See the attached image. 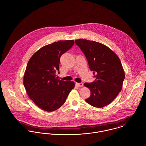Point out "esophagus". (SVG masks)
I'll list each match as a JSON object with an SVG mask.
<instances>
[{
    "label": "esophagus",
    "mask_w": 146,
    "mask_h": 146,
    "mask_svg": "<svg viewBox=\"0 0 146 146\" xmlns=\"http://www.w3.org/2000/svg\"><path fill=\"white\" fill-rule=\"evenodd\" d=\"M76 85L78 86H79V87H82L83 86H84V84L83 83H77L76 84Z\"/></svg>",
    "instance_id": "esophagus-1"
}]
</instances>
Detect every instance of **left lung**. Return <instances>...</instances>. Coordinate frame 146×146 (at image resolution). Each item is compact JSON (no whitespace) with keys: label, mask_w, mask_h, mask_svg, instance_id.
I'll return each instance as SVG.
<instances>
[{"label":"left lung","mask_w":146,"mask_h":146,"mask_svg":"<svg viewBox=\"0 0 146 146\" xmlns=\"http://www.w3.org/2000/svg\"><path fill=\"white\" fill-rule=\"evenodd\" d=\"M76 44L87 58L95 80L85 83L91 91L86 102L91 106L102 108L110 104L121 91L125 72L116 54L109 47L100 43L79 39Z\"/></svg>","instance_id":"left-lung-1"}]
</instances>
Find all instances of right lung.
I'll return each mask as SVG.
<instances>
[{"mask_svg":"<svg viewBox=\"0 0 146 146\" xmlns=\"http://www.w3.org/2000/svg\"><path fill=\"white\" fill-rule=\"evenodd\" d=\"M74 44V40H58L43 46L30 58L24 85L30 98L40 109L52 112L61 107L74 88L73 81L58 80L61 56Z\"/></svg>","mask_w":146,"mask_h":146,"instance_id":"1","label":"right lung"}]
</instances>
